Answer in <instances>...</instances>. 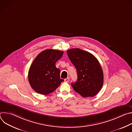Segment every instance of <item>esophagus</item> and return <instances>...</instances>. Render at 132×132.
Here are the masks:
<instances>
[{
    "label": "esophagus",
    "mask_w": 132,
    "mask_h": 132,
    "mask_svg": "<svg viewBox=\"0 0 132 132\" xmlns=\"http://www.w3.org/2000/svg\"><path fill=\"white\" fill-rule=\"evenodd\" d=\"M64 81H65V82H68V81H69V77H67V78H65V79H64Z\"/></svg>",
    "instance_id": "34e87169"
}]
</instances>
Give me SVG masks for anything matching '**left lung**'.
Here are the masks:
<instances>
[{
    "label": "left lung",
    "instance_id": "obj_1",
    "mask_svg": "<svg viewBox=\"0 0 132 132\" xmlns=\"http://www.w3.org/2000/svg\"><path fill=\"white\" fill-rule=\"evenodd\" d=\"M67 53L77 69V80L71 84L73 90L84 98L96 96L103 84V73L98 60L80 48L68 50Z\"/></svg>",
    "mask_w": 132,
    "mask_h": 132
}]
</instances>
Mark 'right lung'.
Instances as JSON below:
<instances>
[{"instance_id":"add662e5","label":"right lung","mask_w":132,"mask_h":132,"mask_svg":"<svg viewBox=\"0 0 132 132\" xmlns=\"http://www.w3.org/2000/svg\"><path fill=\"white\" fill-rule=\"evenodd\" d=\"M63 53V51L60 50L47 49L41 52L34 59L29 70L28 79L35 92L48 95L64 81L60 78V69L55 66Z\"/></svg>"}]
</instances>
